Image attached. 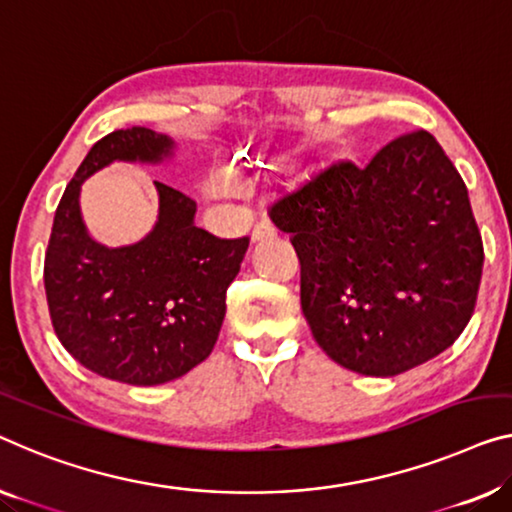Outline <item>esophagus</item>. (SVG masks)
I'll return each mask as SVG.
<instances>
[{"mask_svg":"<svg viewBox=\"0 0 512 512\" xmlns=\"http://www.w3.org/2000/svg\"><path fill=\"white\" fill-rule=\"evenodd\" d=\"M273 236H276V230H273L271 223H259V225H255V230H253V234H250V239L257 243V241H264V239H273Z\"/></svg>","mask_w":512,"mask_h":512,"instance_id":"34e87169","label":"esophagus"}]
</instances>
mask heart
<instances>
[{
	"label": "heart",
	"instance_id": "b5f03b06",
	"mask_svg": "<svg viewBox=\"0 0 512 512\" xmlns=\"http://www.w3.org/2000/svg\"><path fill=\"white\" fill-rule=\"evenodd\" d=\"M241 179L243 177H236V181H241ZM232 190H234V181L227 177H216L209 183V193H213V195H225V193H232Z\"/></svg>",
	"mask_w": 512,
	"mask_h": 512
}]
</instances>
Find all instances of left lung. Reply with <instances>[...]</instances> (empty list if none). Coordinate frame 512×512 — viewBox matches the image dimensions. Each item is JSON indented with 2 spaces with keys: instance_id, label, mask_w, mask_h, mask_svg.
Segmentation results:
<instances>
[{
  "instance_id": "left-lung-1",
  "label": "left lung",
  "mask_w": 512,
  "mask_h": 512,
  "mask_svg": "<svg viewBox=\"0 0 512 512\" xmlns=\"http://www.w3.org/2000/svg\"><path fill=\"white\" fill-rule=\"evenodd\" d=\"M271 220L299 257L310 331L342 368L400 375L451 347L474 315L483 239L460 172L423 128L365 167L329 165Z\"/></svg>"
}]
</instances>
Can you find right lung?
<instances>
[{
    "mask_svg": "<svg viewBox=\"0 0 512 512\" xmlns=\"http://www.w3.org/2000/svg\"><path fill=\"white\" fill-rule=\"evenodd\" d=\"M170 151V137L144 126L101 137L61 195L45 250L59 342L87 370L121 384H165L211 354L250 241L195 227V200L160 181L154 232L126 248L91 241L80 216L82 181L112 160L158 163Z\"/></svg>",
    "mask_w": 512,
    "mask_h": 512,
    "instance_id": "1",
    "label": "right lung"
}]
</instances>
